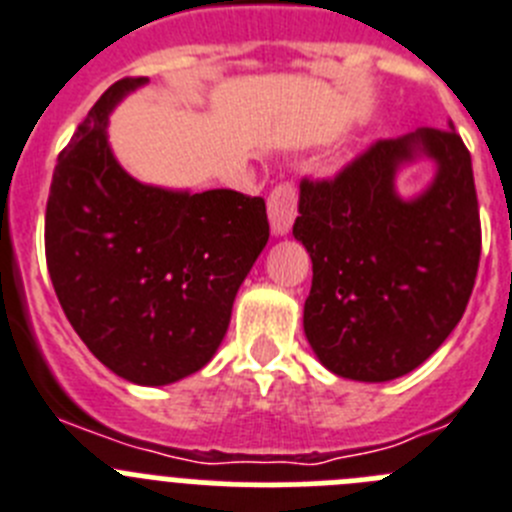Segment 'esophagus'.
Returning a JSON list of instances; mask_svg holds the SVG:
<instances>
[{
	"label": "esophagus",
	"mask_w": 512,
	"mask_h": 512,
	"mask_svg": "<svg viewBox=\"0 0 512 512\" xmlns=\"http://www.w3.org/2000/svg\"><path fill=\"white\" fill-rule=\"evenodd\" d=\"M267 216H270V229L275 237H285L296 222V188L283 183L275 188L267 199Z\"/></svg>",
	"instance_id": "obj_1"
}]
</instances>
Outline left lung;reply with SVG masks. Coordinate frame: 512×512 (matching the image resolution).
I'll return each mask as SVG.
<instances>
[{"label": "left lung", "instance_id": "obj_1", "mask_svg": "<svg viewBox=\"0 0 512 512\" xmlns=\"http://www.w3.org/2000/svg\"><path fill=\"white\" fill-rule=\"evenodd\" d=\"M435 165L418 194L403 169ZM293 237L313 262L303 331L339 377L388 382L423 365L462 319L480 265L472 158L454 124L372 145L334 181L301 183Z\"/></svg>", "mask_w": 512, "mask_h": 512}]
</instances>
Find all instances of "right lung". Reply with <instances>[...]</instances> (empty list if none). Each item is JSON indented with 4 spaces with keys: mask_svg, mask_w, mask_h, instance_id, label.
<instances>
[{
    "mask_svg": "<svg viewBox=\"0 0 512 512\" xmlns=\"http://www.w3.org/2000/svg\"><path fill=\"white\" fill-rule=\"evenodd\" d=\"M147 78H122L58 155L45 257L66 319L101 365L135 385H170L209 365L239 285L265 250V201L193 193L130 176L109 114Z\"/></svg>",
    "mask_w": 512,
    "mask_h": 512,
    "instance_id": "obj_1",
    "label": "right lung"
}]
</instances>
